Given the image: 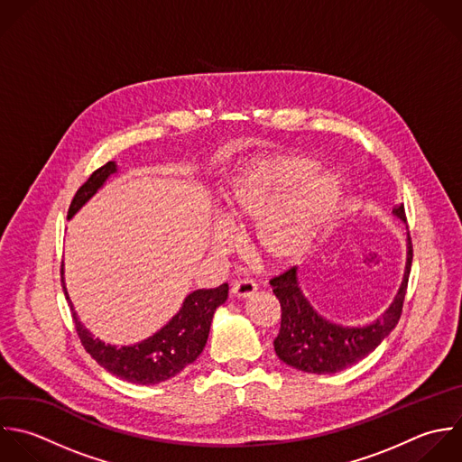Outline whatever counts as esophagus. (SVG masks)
<instances>
[{
    "label": "esophagus",
    "mask_w": 462,
    "mask_h": 462,
    "mask_svg": "<svg viewBox=\"0 0 462 462\" xmlns=\"http://www.w3.org/2000/svg\"><path fill=\"white\" fill-rule=\"evenodd\" d=\"M255 291H257V284H255L254 281H250V279L236 281V282L232 284V290H230L232 297H236V299H248V297H252Z\"/></svg>",
    "instance_id": "34e87169"
}]
</instances>
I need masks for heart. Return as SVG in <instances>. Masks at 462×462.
I'll list each match as a JSON object with an SVG mask.
<instances>
[{"mask_svg": "<svg viewBox=\"0 0 462 462\" xmlns=\"http://www.w3.org/2000/svg\"><path fill=\"white\" fill-rule=\"evenodd\" d=\"M302 154H270L246 163L223 192L221 217L210 234L212 250L228 254L232 230L255 226L254 248L270 264L299 259L335 212L342 187L333 172H313Z\"/></svg>", "mask_w": 462, "mask_h": 462, "instance_id": "b5f03b06", "label": "heart"}]
</instances>
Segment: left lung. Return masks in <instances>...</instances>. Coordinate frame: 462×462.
<instances>
[{"label":"left lung","instance_id":"obj_1","mask_svg":"<svg viewBox=\"0 0 462 462\" xmlns=\"http://www.w3.org/2000/svg\"><path fill=\"white\" fill-rule=\"evenodd\" d=\"M393 214L407 223L405 207L398 205ZM412 266V241L407 232V264L402 286L393 304L373 324L349 328L324 319L302 293L297 266L273 277L270 284L281 302V331L273 340L277 356L293 369L311 374H335L371 355L396 328L407 293Z\"/></svg>","mask_w":462,"mask_h":462}]
</instances>
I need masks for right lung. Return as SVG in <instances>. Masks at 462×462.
<instances>
[{"label":"right lung","mask_w":462,"mask_h":462,"mask_svg":"<svg viewBox=\"0 0 462 462\" xmlns=\"http://www.w3.org/2000/svg\"><path fill=\"white\" fill-rule=\"evenodd\" d=\"M115 172V162H107L106 165L97 169L73 196L68 210V219H71ZM62 290L84 349L107 373L124 382L138 385H154L167 382L181 373L187 365L196 362V358L205 349L212 317L228 297V284H221L219 288L212 290H196L185 297L180 311L152 337L133 346L116 347L102 342L100 338H95L80 324L68 297L64 281Z\"/></svg>","instance_id":"right-lung-1"}]
</instances>
